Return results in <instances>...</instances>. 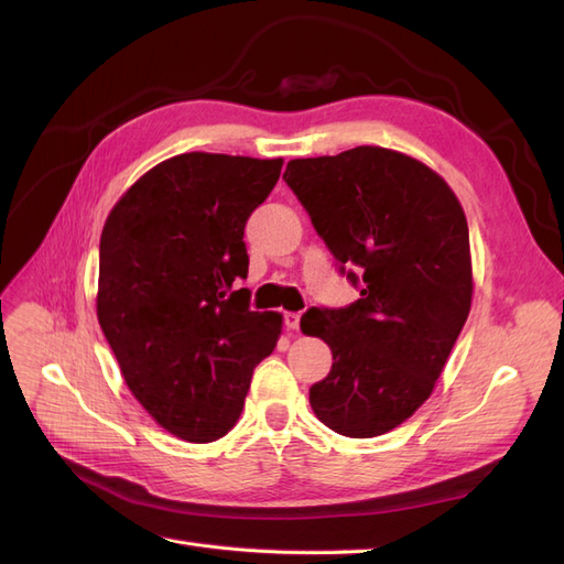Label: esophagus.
<instances>
[{"label":"esophagus","mask_w":564,"mask_h":564,"mask_svg":"<svg viewBox=\"0 0 564 564\" xmlns=\"http://www.w3.org/2000/svg\"><path fill=\"white\" fill-rule=\"evenodd\" d=\"M299 324H301V313H284V327L289 332H296Z\"/></svg>","instance_id":"1"}]
</instances>
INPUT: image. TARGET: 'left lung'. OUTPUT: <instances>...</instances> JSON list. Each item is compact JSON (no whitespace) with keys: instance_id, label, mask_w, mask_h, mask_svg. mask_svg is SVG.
Instances as JSON below:
<instances>
[{"instance_id":"left-lung-1","label":"left lung","mask_w":564,"mask_h":564,"mask_svg":"<svg viewBox=\"0 0 564 564\" xmlns=\"http://www.w3.org/2000/svg\"><path fill=\"white\" fill-rule=\"evenodd\" d=\"M282 178L360 292L346 308L301 317L303 334L334 355L311 406L338 435H383L429 400L466 324V214L429 166L386 148L292 160Z\"/></svg>"}]
</instances>
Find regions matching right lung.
<instances>
[{
    "label": "right lung",
    "mask_w": 564,
    "mask_h": 564,
    "mask_svg": "<svg viewBox=\"0 0 564 564\" xmlns=\"http://www.w3.org/2000/svg\"><path fill=\"white\" fill-rule=\"evenodd\" d=\"M282 160L185 152L150 169L110 212L98 251V322L122 377L162 429L224 437L282 315L249 308L245 226Z\"/></svg>",
    "instance_id": "obj_1"
}]
</instances>
